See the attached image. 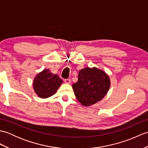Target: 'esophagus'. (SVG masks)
I'll use <instances>...</instances> for the list:
<instances>
[{
  "label": "esophagus",
  "mask_w": 148,
  "mask_h": 148,
  "mask_svg": "<svg viewBox=\"0 0 148 148\" xmlns=\"http://www.w3.org/2000/svg\"><path fill=\"white\" fill-rule=\"evenodd\" d=\"M64 82L67 84H70L71 83V80L70 79H64Z\"/></svg>",
  "instance_id": "1"
}]
</instances>
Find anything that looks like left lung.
<instances>
[{
	"instance_id": "left-lung-1",
	"label": "left lung",
	"mask_w": 148,
	"mask_h": 148,
	"mask_svg": "<svg viewBox=\"0 0 148 148\" xmlns=\"http://www.w3.org/2000/svg\"><path fill=\"white\" fill-rule=\"evenodd\" d=\"M110 87V80L104 72L87 67L79 72L78 80L73 84L78 101L84 106H92L102 99Z\"/></svg>"
}]
</instances>
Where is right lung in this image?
Segmentation results:
<instances>
[{
	"label": "right lung",
	"mask_w": 148,
	"mask_h": 148,
	"mask_svg": "<svg viewBox=\"0 0 148 148\" xmlns=\"http://www.w3.org/2000/svg\"><path fill=\"white\" fill-rule=\"evenodd\" d=\"M63 81L58 75L45 69L37 75L34 81V88L40 98L46 99L54 95Z\"/></svg>",
	"instance_id": "1"
}]
</instances>
